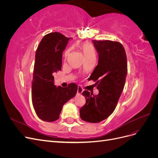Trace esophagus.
<instances>
[{
	"label": "esophagus",
	"instance_id": "1",
	"mask_svg": "<svg viewBox=\"0 0 158 158\" xmlns=\"http://www.w3.org/2000/svg\"><path fill=\"white\" fill-rule=\"evenodd\" d=\"M83 92V89L81 88L80 86H78V90H77V94H81Z\"/></svg>",
	"mask_w": 158,
	"mask_h": 158
}]
</instances>
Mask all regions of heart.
<instances>
[{
	"label": "heart",
	"instance_id": "obj_1",
	"mask_svg": "<svg viewBox=\"0 0 158 158\" xmlns=\"http://www.w3.org/2000/svg\"><path fill=\"white\" fill-rule=\"evenodd\" d=\"M83 53L85 56V59L91 58V57H95V52L94 47L89 44H84L81 46ZM69 52V50H67L65 52V56H67Z\"/></svg>",
	"mask_w": 158,
	"mask_h": 158
}]
</instances>
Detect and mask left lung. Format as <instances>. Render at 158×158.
<instances>
[{
	"mask_svg": "<svg viewBox=\"0 0 158 158\" xmlns=\"http://www.w3.org/2000/svg\"><path fill=\"white\" fill-rule=\"evenodd\" d=\"M98 53V64L89 80L96 82L99 94L85 90V104L80 110L83 121L97 123L107 118L115 109L127 75L126 52L117 41H92Z\"/></svg>",
	"mask_w": 158,
	"mask_h": 158,
	"instance_id": "1",
	"label": "left lung"
}]
</instances>
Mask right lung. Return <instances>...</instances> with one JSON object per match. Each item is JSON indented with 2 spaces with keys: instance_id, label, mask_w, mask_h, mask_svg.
I'll return each mask as SVG.
<instances>
[{
  "instance_id": "right-lung-1",
  "label": "right lung",
  "mask_w": 158,
  "mask_h": 158,
  "mask_svg": "<svg viewBox=\"0 0 158 158\" xmlns=\"http://www.w3.org/2000/svg\"><path fill=\"white\" fill-rule=\"evenodd\" d=\"M71 38L60 33H50L38 46L31 84L32 103L37 115L43 121L52 122L59 118L64 104L74 98L77 85L67 88L54 85V74L61 70L63 52Z\"/></svg>"
}]
</instances>
